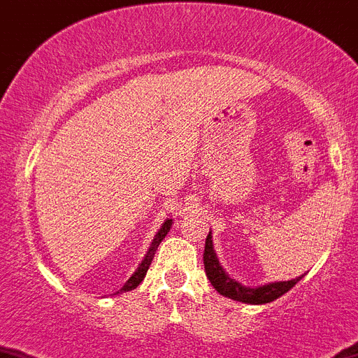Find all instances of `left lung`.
<instances>
[{
	"label": "left lung",
	"instance_id": "left-lung-1",
	"mask_svg": "<svg viewBox=\"0 0 358 358\" xmlns=\"http://www.w3.org/2000/svg\"><path fill=\"white\" fill-rule=\"evenodd\" d=\"M203 264H205V273H207L208 280L214 285L215 291L219 294L227 296V298L241 301V303H250V305H264L271 303L280 296H283L287 291H291L299 280L303 278L305 275L298 276V278L287 280V282H271L264 283L259 287H246L235 278H231L223 266L219 264L217 255H215L214 244H212V231H208L207 241H205V253H203Z\"/></svg>",
	"mask_w": 358,
	"mask_h": 358
}]
</instances>
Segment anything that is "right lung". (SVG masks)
I'll return each instance as SVG.
<instances>
[{"instance_id": "add662e5", "label": "right lung", "mask_w": 358, "mask_h": 358, "mask_svg": "<svg viewBox=\"0 0 358 358\" xmlns=\"http://www.w3.org/2000/svg\"><path fill=\"white\" fill-rule=\"evenodd\" d=\"M171 227H173V219H166V221H164V223H162V227H160V230L157 231L155 237H153V241H151L150 250L146 251V255H144L143 262L139 264V267H137V269H135L134 275H131L130 278L127 280V283H124L123 287L119 289V291L115 292V294H119V292L131 291V289H135V287H137V285H139L141 282H143L144 276H146V273H148V267H150L151 260H153V257H155L157 248H159V244L162 243V239H164V237H166V235H167V231L171 230Z\"/></svg>"}]
</instances>
